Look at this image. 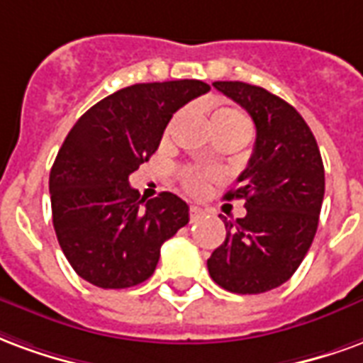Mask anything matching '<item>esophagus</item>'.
<instances>
[{
  "instance_id": "esophagus-1",
  "label": "esophagus",
  "mask_w": 363,
  "mask_h": 363,
  "mask_svg": "<svg viewBox=\"0 0 363 363\" xmlns=\"http://www.w3.org/2000/svg\"><path fill=\"white\" fill-rule=\"evenodd\" d=\"M201 216H203V211L199 207H189V218H191V222H197Z\"/></svg>"
}]
</instances>
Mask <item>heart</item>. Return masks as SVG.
I'll return each instance as SVG.
<instances>
[{"instance_id":"obj_1","label":"heart","mask_w":363,"mask_h":363,"mask_svg":"<svg viewBox=\"0 0 363 363\" xmlns=\"http://www.w3.org/2000/svg\"><path fill=\"white\" fill-rule=\"evenodd\" d=\"M211 125H213V129H216V127H242V129H247V118L242 112H238L236 108L220 106V108L214 110L213 118H211ZM184 185L191 193L203 191L205 189V176L195 170L184 172Z\"/></svg>"}]
</instances>
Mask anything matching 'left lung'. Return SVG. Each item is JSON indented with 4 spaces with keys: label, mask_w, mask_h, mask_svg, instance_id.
I'll list each match as a JSON object with an SVG mask.
<instances>
[{
    "label": "left lung",
    "mask_w": 363,
    "mask_h": 363,
    "mask_svg": "<svg viewBox=\"0 0 363 363\" xmlns=\"http://www.w3.org/2000/svg\"><path fill=\"white\" fill-rule=\"evenodd\" d=\"M216 91L247 110L257 129L240 187L226 199H245L247 214L226 220V240L213 251L211 279L234 294H261L292 277L315 238L325 168L311 129L277 94L240 81H216Z\"/></svg>",
    "instance_id": "1"
}]
</instances>
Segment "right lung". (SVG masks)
Listing matches in <instances>:
<instances>
[{"mask_svg":"<svg viewBox=\"0 0 363 363\" xmlns=\"http://www.w3.org/2000/svg\"><path fill=\"white\" fill-rule=\"evenodd\" d=\"M208 91L197 79L131 84L71 127L50 172V195L55 236L81 279L106 290L141 284L162 243L189 222L178 195L145 201L129 176L155 155L172 116Z\"/></svg>","mask_w":363,"mask_h":363,"instance_id":"obj_1","label":"right lung"}]
</instances>
